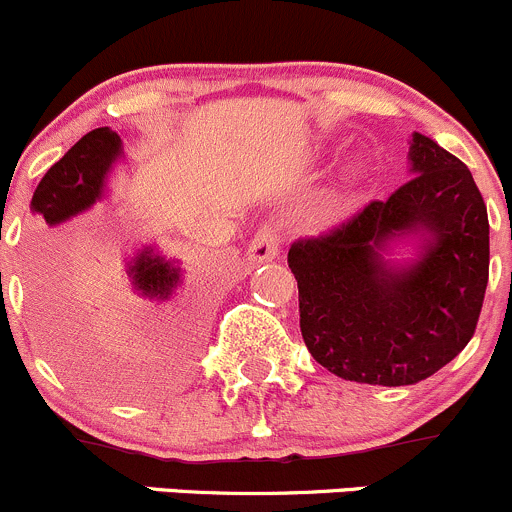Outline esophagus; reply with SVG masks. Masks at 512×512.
I'll return each instance as SVG.
<instances>
[{
    "label": "esophagus",
    "instance_id": "obj_1",
    "mask_svg": "<svg viewBox=\"0 0 512 512\" xmlns=\"http://www.w3.org/2000/svg\"><path fill=\"white\" fill-rule=\"evenodd\" d=\"M278 251H281V241H278L276 224H263L261 229L256 231L254 239H251L246 256H249V261L263 263L273 261V258L278 256Z\"/></svg>",
    "mask_w": 512,
    "mask_h": 512
}]
</instances>
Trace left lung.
I'll return each instance as SVG.
<instances>
[{
	"label": "left lung",
	"instance_id": "obj_1",
	"mask_svg": "<svg viewBox=\"0 0 512 512\" xmlns=\"http://www.w3.org/2000/svg\"><path fill=\"white\" fill-rule=\"evenodd\" d=\"M411 179L288 249L301 336L338 378L411 386L453 361L478 326L490 266L488 209L468 166L413 134ZM418 238L413 262L385 258Z\"/></svg>",
	"mask_w": 512,
	"mask_h": 512
}]
</instances>
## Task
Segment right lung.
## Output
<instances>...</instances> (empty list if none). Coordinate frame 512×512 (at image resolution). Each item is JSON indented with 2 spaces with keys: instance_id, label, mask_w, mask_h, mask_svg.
Instances as JSON below:
<instances>
[{
  "instance_id": "add662e5",
  "label": "right lung",
  "mask_w": 512,
  "mask_h": 512,
  "mask_svg": "<svg viewBox=\"0 0 512 512\" xmlns=\"http://www.w3.org/2000/svg\"><path fill=\"white\" fill-rule=\"evenodd\" d=\"M121 154L124 151L116 131L109 126L89 131L44 174L32 196L34 249L29 278L49 343L59 361L69 368H82L89 361L94 338L67 308V283L72 271H67V241L57 229L101 201L106 179ZM126 276L139 296L166 301L181 283V268L176 261H166L156 254L151 246H144L126 263Z\"/></svg>"
}]
</instances>
